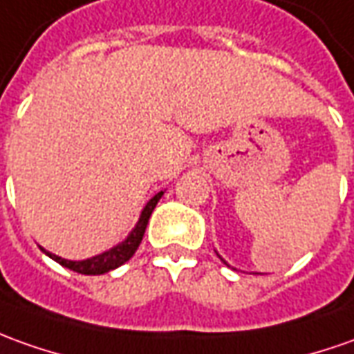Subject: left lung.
<instances>
[{
    "label": "left lung",
    "instance_id": "1",
    "mask_svg": "<svg viewBox=\"0 0 354 354\" xmlns=\"http://www.w3.org/2000/svg\"><path fill=\"white\" fill-rule=\"evenodd\" d=\"M221 259H223V258H221ZM223 261H225V259H223ZM225 263H227V261H225ZM227 266H228V263H227Z\"/></svg>",
    "mask_w": 354,
    "mask_h": 354
}]
</instances>
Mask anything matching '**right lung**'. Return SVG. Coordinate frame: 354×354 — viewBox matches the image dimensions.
I'll list each match as a JSON object with an SVG mask.
<instances>
[{
	"label": "right lung",
	"instance_id": "1",
	"mask_svg": "<svg viewBox=\"0 0 354 354\" xmlns=\"http://www.w3.org/2000/svg\"><path fill=\"white\" fill-rule=\"evenodd\" d=\"M162 194H165V192H158L157 196L149 199V203H147L145 207H143V211H141V217L137 221L136 228L129 232V236H127L124 242H120L118 246L110 248L108 252H102V254L93 256V258L88 259H79V261L59 258V256L52 254V252H46L44 248H42V252H44L46 256H50L54 261H57L59 266L71 269V271H77V273H81V275H102V273H108V271H112V269L120 268L122 263H126L127 259L136 254V250L139 248L141 240H143V234H145L149 217H151L153 209L157 207L158 199L162 197Z\"/></svg>",
	"mask_w": 354,
	"mask_h": 354
}]
</instances>
